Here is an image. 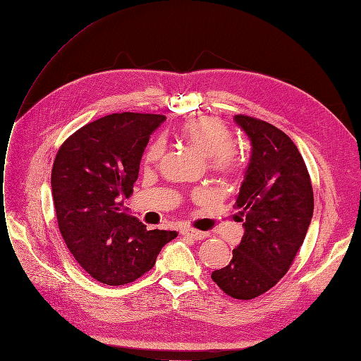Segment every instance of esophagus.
I'll return each instance as SVG.
<instances>
[{"label": "esophagus", "instance_id": "obj_1", "mask_svg": "<svg viewBox=\"0 0 361 361\" xmlns=\"http://www.w3.org/2000/svg\"><path fill=\"white\" fill-rule=\"evenodd\" d=\"M183 236H189V238H193L196 239V241H201V239H205L208 235L205 232H201V231H196V229H181L180 232Z\"/></svg>", "mask_w": 361, "mask_h": 361}]
</instances>
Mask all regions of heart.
Returning a JSON list of instances; mask_svg holds the SVG:
<instances>
[{"label": "heart", "instance_id": "b5f03b06", "mask_svg": "<svg viewBox=\"0 0 361 361\" xmlns=\"http://www.w3.org/2000/svg\"><path fill=\"white\" fill-rule=\"evenodd\" d=\"M183 140L208 157L212 171L229 173L241 164V153L233 145V133L228 125L214 117H202L185 122L181 128ZM166 153V141L156 138L145 152L144 160L149 166H156Z\"/></svg>", "mask_w": 361, "mask_h": 361}]
</instances>
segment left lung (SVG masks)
<instances>
[{
	"instance_id": "1",
	"label": "left lung",
	"mask_w": 361,
	"mask_h": 361,
	"mask_svg": "<svg viewBox=\"0 0 361 361\" xmlns=\"http://www.w3.org/2000/svg\"><path fill=\"white\" fill-rule=\"evenodd\" d=\"M235 122L252 145L235 204L245 232L231 263L211 278L226 295L250 300L290 269L310 228L314 192L302 154L281 129L245 114Z\"/></svg>"
}]
</instances>
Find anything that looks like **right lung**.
Listing matches in <instances>:
<instances>
[{"label": "right lung", "instance_id": "obj_1", "mask_svg": "<svg viewBox=\"0 0 361 361\" xmlns=\"http://www.w3.org/2000/svg\"><path fill=\"white\" fill-rule=\"evenodd\" d=\"M162 114L114 113L66 138L51 168V195L63 241L78 264L106 286L133 283L153 268L176 231H147L120 211Z\"/></svg>", "mask_w": 361, "mask_h": 361}]
</instances>
